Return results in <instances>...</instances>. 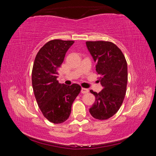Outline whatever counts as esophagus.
<instances>
[{"label":"esophagus","instance_id":"esophagus-1","mask_svg":"<svg viewBox=\"0 0 156 156\" xmlns=\"http://www.w3.org/2000/svg\"><path fill=\"white\" fill-rule=\"evenodd\" d=\"M89 92V89L85 88H82L81 89V93L82 94H87Z\"/></svg>","mask_w":156,"mask_h":156}]
</instances>
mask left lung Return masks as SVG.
Listing matches in <instances>:
<instances>
[{"label": "left lung", "mask_w": 156, "mask_h": 156, "mask_svg": "<svg viewBox=\"0 0 156 156\" xmlns=\"http://www.w3.org/2000/svg\"><path fill=\"white\" fill-rule=\"evenodd\" d=\"M86 45L100 76L98 82L102 86L99 93L90 90L96 101L89 109L94 118L103 120L115 114L125 98L128 73L127 63L121 50L109 41H87Z\"/></svg>", "instance_id": "left-lung-1"}]
</instances>
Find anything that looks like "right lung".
<instances>
[{
  "label": "right lung",
  "mask_w": 156,
  "mask_h": 156,
  "mask_svg": "<svg viewBox=\"0 0 156 156\" xmlns=\"http://www.w3.org/2000/svg\"><path fill=\"white\" fill-rule=\"evenodd\" d=\"M73 43L50 41L41 47L34 60L31 75L34 96L43 115L54 124L68 119L73 102L81 90L78 84L67 86L57 80L58 69Z\"/></svg>",
  "instance_id": "add662e5"
}]
</instances>
